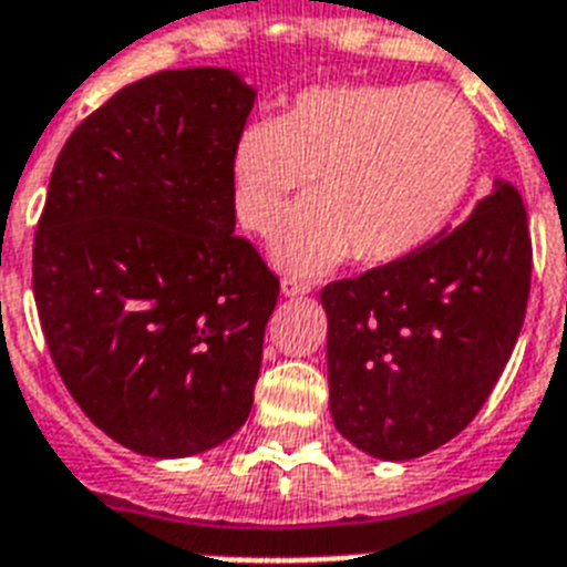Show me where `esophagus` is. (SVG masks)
I'll return each instance as SVG.
<instances>
[{
    "instance_id": "1",
    "label": "esophagus",
    "mask_w": 567,
    "mask_h": 567,
    "mask_svg": "<svg viewBox=\"0 0 567 567\" xmlns=\"http://www.w3.org/2000/svg\"><path fill=\"white\" fill-rule=\"evenodd\" d=\"M311 291V285L306 279H297V276H285L282 279V293L285 297H306Z\"/></svg>"
}]
</instances>
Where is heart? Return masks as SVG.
Masks as SVG:
<instances>
[{"instance_id":"b5f03b06","label":"heart","mask_w":567,"mask_h":567,"mask_svg":"<svg viewBox=\"0 0 567 567\" xmlns=\"http://www.w3.org/2000/svg\"><path fill=\"white\" fill-rule=\"evenodd\" d=\"M477 165L475 113L457 92L413 84L308 86L282 116L247 124L229 177L241 224L282 227L315 177V200L288 220L276 256L302 274L402 261L434 241L466 197Z\"/></svg>"}]
</instances>
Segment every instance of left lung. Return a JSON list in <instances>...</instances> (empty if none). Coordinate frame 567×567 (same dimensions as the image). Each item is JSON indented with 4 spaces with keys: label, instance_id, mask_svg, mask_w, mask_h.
<instances>
[{
    "label": "left lung",
    "instance_id": "1",
    "mask_svg": "<svg viewBox=\"0 0 567 567\" xmlns=\"http://www.w3.org/2000/svg\"><path fill=\"white\" fill-rule=\"evenodd\" d=\"M530 270L527 209L498 179L460 227L419 252L326 285L334 427L381 460L454 440L513 355Z\"/></svg>",
    "mask_w": 567,
    "mask_h": 567
}]
</instances>
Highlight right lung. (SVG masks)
I'll return each mask as SVG.
<instances>
[{
  "mask_svg": "<svg viewBox=\"0 0 567 567\" xmlns=\"http://www.w3.org/2000/svg\"><path fill=\"white\" fill-rule=\"evenodd\" d=\"M256 92L168 69L78 124L34 233V299L60 379L124 449L188 457L252 408L279 279L236 236L229 159Z\"/></svg>",
  "mask_w": 567,
  "mask_h": 567,
  "instance_id": "add662e5",
  "label": "right lung"
}]
</instances>
